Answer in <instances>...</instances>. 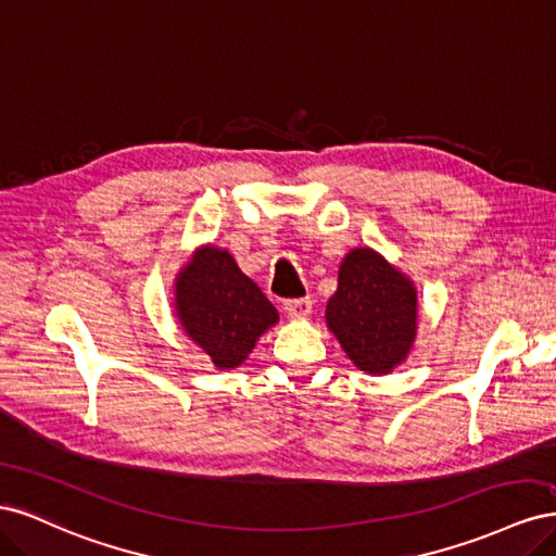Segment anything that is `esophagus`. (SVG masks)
I'll use <instances>...</instances> for the list:
<instances>
[{"instance_id":"esophagus-1","label":"esophagus","mask_w":556,"mask_h":556,"mask_svg":"<svg viewBox=\"0 0 556 556\" xmlns=\"http://www.w3.org/2000/svg\"><path fill=\"white\" fill-rule=\"evenodd\" d=\"M282 308H285V313H288V317H292V319H306L313 313V301H311V296L288 299L282 304Z\"/></svg>"}]
</instances>
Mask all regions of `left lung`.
<instances>
[{"instance_id":"left-lung-1","label":"left lung","mask_w":556,"mask_h":556,"mask_svg":"<svg viewBox=\"0 0 556 556\" xmlns=\"http://www.w3.org/2000/svg\"><path fill=\"white\" fill-rule=\"evenodd\" d=\"M327 327L359 371L390 374L406 362L417 331V290L371 248L350 250L339 290L327 304Z\"/></svg>"}]
</instances>
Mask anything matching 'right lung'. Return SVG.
Returning a JSON list of instances; mask_svg holds the SVG:
<instances>
[{
    "mask_svg": "<svg viewBox=\"0 0 556 556\" xmlns=\"http://www.w3.org/2000/svg\"><path fill=\"white\" fill-rule=\"evenodd\" d=\"M176 315L182 331L217 368H237L260 336L278 323L262 290L227 250L201 245L176 276Z\"/></svg>",
    "mask_w": 556,
    "mask_h": 556,
    "instance_id": "right-lung-1",
    "label": "right lung"
}]
</instances>
